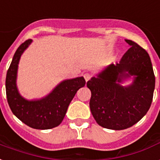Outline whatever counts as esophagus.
I'll return each instance as SVG.
<instances>
[{
	"label": "esophagus",
	"instance_id": "34e87169",
	"mask_svg": "<svg viewBox=\"0 0 160 160\" xmlns=\"http://www.w3.org/2000/svg\"><path fill=\"white\" fill-rule=\"evenodd\" d=\"M83 77H84V78H85V80H86V82H88V80H90L92 75L90 73H85L83 75Z\"/></svg>",
	"mask_w": 160,
	"mask_h": 160
}]
</instances>
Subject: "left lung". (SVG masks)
I'll return each mask as SVG.
<instances>
[{
    "label": "left lung",
    "mask_w": 160,
    "mask_h": 160,
    "mask_svg": "<svg viewBox=\"0 0 160 160\" xmlns=\"http://www.w3.org/2000/svg\"><path fill=\"white\" fill-rule=\"evenodd\" d=\"M125 42L130 48L119 62L108 65L87 82L92 114L98 124L113 130L133 126L147 113L155 87L148 52L133 41ZM128 80L132 82L123 86Z\"/></svg>",
    "instance_id": "obj_1"
}]
</instances>
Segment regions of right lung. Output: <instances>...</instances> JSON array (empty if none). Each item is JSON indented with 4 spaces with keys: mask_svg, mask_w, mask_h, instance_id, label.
<instances>
[{
    "mask_svg": "<svg viewBox=\"0 0 160 160\" xmlns=\"http://www.w3.org/2000/svg\"><path fill=\"white\" fill-rule=\"evenodd\" d=\"M32 42L31 39L26 41L13 56L6 78L7 102L13 114L25 124L36 129H50L62 122L75 94L86 82L83 77L66 79L42 98L29 100L22 97L17 85L18 64Z\"/></svg>",
    "mask_w": 160,
    "mask_h": 160,
    "instance_id": "obj_1",
    "label": "right lung"
}]
</instances>
